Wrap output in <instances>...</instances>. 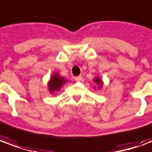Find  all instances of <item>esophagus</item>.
Masks as SVG:
<instances>
[{
  "label": "esophagus",
  "mask_w": 152,
  "mask_h": 152,
  "mask_svg": "<svg viewBox=\"0 0 152 152\" xmlns=\"http://www.w3.org/2000/svg\"><path fill=\"white\" fill-rule=\"evenodd\" d=\"M82 79V76H76V77H75V80H76V82H80V80H81Z\"/></svg>",
  "instance_id": "esophagus-1"
}]
</instances>
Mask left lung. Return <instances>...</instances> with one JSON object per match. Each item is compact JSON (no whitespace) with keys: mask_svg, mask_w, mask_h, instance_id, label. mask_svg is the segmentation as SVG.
Returning a JSON list of instances; mask_svg holds the SVG:
<instances>
[{"mask_svg":"<svg viewBox=\"0 0 152 152\" xmlns=\"http://www.w3.org/2000/svg\"><path fill=\"white\" fill-rule=\"evenodd\" d=\"M93 81L95 82V84L97 85L98 89H102V87H103V81H102V79L101 77L96 76V77L94 78V80H93Z\"/></svg>","mask_w":152,"mask_h":152,"instance_id":"1","label":"left lung"}]
</instances>
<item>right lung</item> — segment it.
Instances as JSON below:
<instances>
[{
  "mask_svg": "<svg viewBox=\"0 0 152 152\" xmlns=\"http://www.w3.org/2000/svg\"><path fill=\"white\" fill-rule=\"evenodd\" d=\"M67 80L61 76L58 72H54L48 82V88L50 94H56L64 85Z\"/></svg>",
  "mask_w": 152,
  "mask_h": 152,
  "instance_id": "add662e5",
  "label": "right lung"
}]
</instances>
